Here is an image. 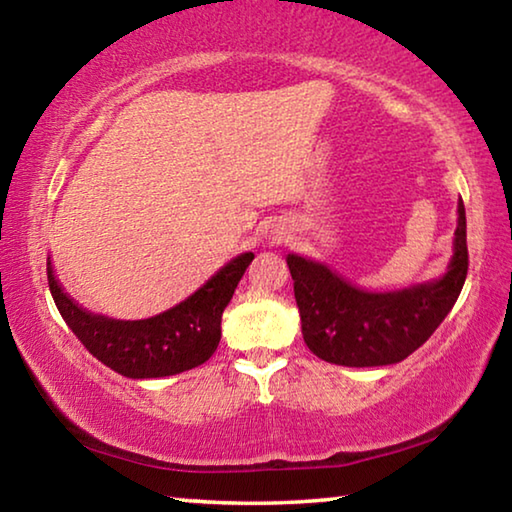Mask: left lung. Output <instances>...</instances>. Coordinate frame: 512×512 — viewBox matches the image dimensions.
<instances>
[{
	"label": "left lung",
	"mask_w": 512,
	"mask_h": 512,
	"mask_svg": "<svg viewBox=\"0 0 512 512\" xmlns=\"http://www.w3.org/2000/svg\"><path fill=\"white\" fill-rule=\"evenodd\" d=\"M300 309L302 336L318 359L336 366L372 368L400 363L436 332L452 311L467 277L465 205L458 201L454 255L440 280L418 287L363 291L325 264L287 257Z\"/></svg>",
	"instance_id": "8db88e82"
}]
</instances>
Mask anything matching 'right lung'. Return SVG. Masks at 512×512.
<instances>
[{
	"instance_id": "1",
	"label": "right lung",
	"mask_w": 512,
	"mask_h": 512,
	"mask_svg": "<svg viewBox=\"0 0 512 512\" xmlns=\"http://www.w3.org/2000/svg\"><path fill=\"white\" fill-rule=\"evenodd\" d=\"M253 257H235L180 305L144 320H117L83 309L60 287L51 259L47 280L60 316L92 357L124 377L153 379L192 370L212 357L221 341L223 309Z\"/></svg>"
}]
</instances>
